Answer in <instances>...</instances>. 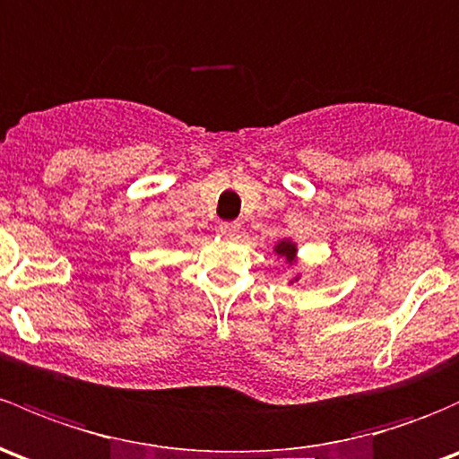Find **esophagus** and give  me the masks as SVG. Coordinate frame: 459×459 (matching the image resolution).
<instances>
[{
	"label": "esophagus",
	"mask_w": 459,
	"mask_h": 459,
	"mask_svg": "<svg viewBox=\"0 0 459 459\" xmlns=\"http://www.w3.org/2000/svg\"><path fill=\"white\" fill-rule=\"evenodd\" d=\"M239 229H242L239 221H220V230L224 235H238Z\"/></svg>",
	"instance_id": "obj_1"
}]
</instances>
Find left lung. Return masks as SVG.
<instances>
[{
    "mask_svg": "<svg viewBox=\"0 0 459 459\" xmlns=\"http://www.w3.org/2000/svg\"><path fill=\"white\" fill-rule=\"evenodd\" d=\"M277 253L279 255H286V257H288V255L294 253V246L290 242H281V244L277 246Z\"/></svg>",
    "mask_w": 459,
    "mask_h": 459,
    "instance_id": "left-lung-1",
    "label": "left lung"
}]
</instances>
